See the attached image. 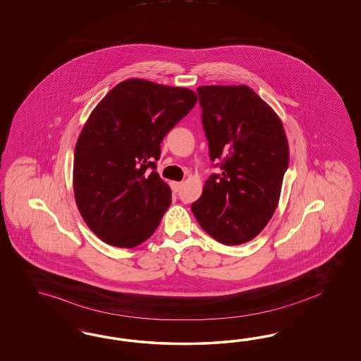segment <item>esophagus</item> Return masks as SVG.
Instances as JSON below:
<instances>
[{"instance_id": "34e87169", "label": "esophagus", "mask_w": 361, "mask_h": 361, "mask_svg": "<svg viewBox=\"0 0 361 361\" xmlns=\"http://www.w3.org/2000/svg\"><path fill=\"white\" fill-rule=\"evenodd\" d=\"M183 183H177V181H173L172 184H171V186H172V190L175 192V193H178L181 189H183Z\"/></svg>"}]
</instances>
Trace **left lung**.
<instances>
[{
  "label": "left lung",
  "instance_id": "1",
  "mask_svg": "<svg viewBox=\"0 0 361 361\" xmlns=\"http://www.w3.org/2000/svg\"><path fill=\"white\" fill-rule=\"evenodd\" d=\"M209 156L221 173L209 177L192 204L200 226L224 245L257 237L278 207L288 142L282 121L247 86L197 88Z\"/></svg>",
  "mask_w": 361,
  "mask_h": 361
}]
</instances>
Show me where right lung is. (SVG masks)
Wrapping results in <instances>:
<instances>
[{
	"instance_id": "1",
	"label": "right lung",
	"mask_w": 361,
	"mask_h": 361,
	"mask_svg": "<svg viewBox=\"0 0 361 361\" xmlns=\"http://www.w3.org/2000/svg\"><path fill=\"white\" fill-rule=\"evenodd\" d=\"M196 102L188 88L127 79L91 112L75 147L74 195L100 240L132 249L157 229L172 202L154 171L160 144Z\"/></svg>"
}]
</instances>
